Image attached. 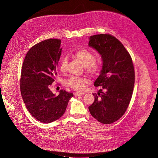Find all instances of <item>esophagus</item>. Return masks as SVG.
Listing matches in <instances>:
<instances>
[{"label":"esophagus","instance_id":"esophagus-1","mask_svg":"<svg viewBox=\"0 0 158 158\" xmlns=\"http://www.w3.org/2000/svg\"><path fill=\"white\" fill-rule=\"evenodd\" d=\"M85 94V93H82V92H79V91H77L74 93V95L76 97H77V96H82V95H84Z\"/></svg>","mask_w":158,"mask_h":158}]
</instances>
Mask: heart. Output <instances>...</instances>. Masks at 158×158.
Returning a JSON list of instances; mask_svg holds the SVG:
<instances>
[{"label": "heart", "mask_w": 158, "mask_h": 158, "mask_svg": "<svg viewBox=\"0 0 158 158\" xmlns=\"http://www.w3.org/2000/svg\"><path fill=\"white\" fill-rule=\"evenodd\" d=\"M74 56L85 67V69L88 72L96 75L100 72L102 67V61L100 59H95V55L91 51L86 49H81L75 52ZM67 64V58H62L59 65L61 72H64L66 70ZM86 82V79L82 77L72 76L66 81V85L73 89L80 91L85 88Z\"/></svg>", "instance_id": "1"}]
</instances>
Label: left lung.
Masks as SVG:
<instances>
[{
	"mask_svg": "<svg viewBox=\"0 0 158 158\" xmlns=\"http://www.w3.org/2000/svg\"><path fill=\"white\" fill-rule=\"evenodd\" d=\"M88 45L98 52L103 61L94 86L105 90L93 94L94 101L88 109L100 123L111 124L123 116L132 97L135 84L132 59L121 42L110 34L90 36Z\"/></svg>",
	"mask_w": 158,
	"mask_h": 158,
	"instance_id": "1",
	"label": "left lung"
}]
</instances>
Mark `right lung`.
Masks as SVG:
<instances>
[{"label": "right lung", "instance_id": "right-lung-1", "mask_svg": "<svg viewBox=\"0 0 158 158\" xmlns=\"http://www.w3.org/2000/svg\"><path fill=\"white\" fill-rule=\"evenodd\" d=\"M61 40L49 39L31 47L23 63L21 94L28 112L39 121L49 123L65 113L73 93L61 89L58 96L50 86L55 81L62 48Z\"/></svg>", "mask_w": 158, "mask_h": 158}]
</instances>
